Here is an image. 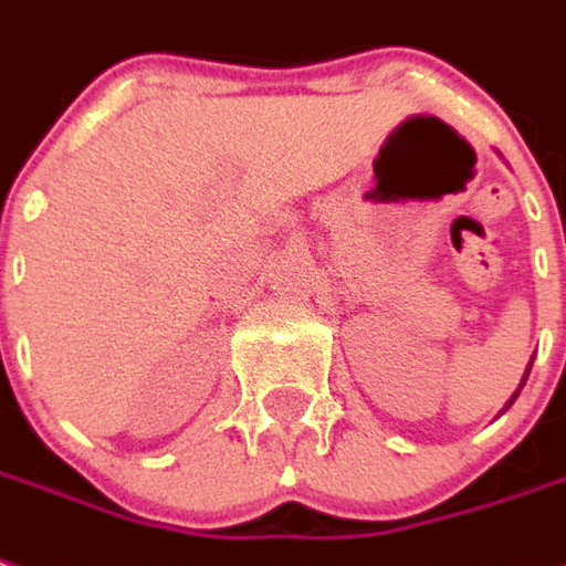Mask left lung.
<instances>
[{"mask_svg": "<svg viewBox=\"0 0 566 566\" xmlns=\"http://www.w3.org/2000/svg\"><path fill=\"white\" fill-rule=\"evenodd\" d=\"M527 374H531V370H527ZM527 374H524V379H527ZM524 379H521V386H524ZM521 386H517V392H521ZM517 392L512 395V398H509V405H512V401H515V398H517ZM509 405H505V407H509Z\"/></svg>", "mask_w": 566, "mask_h": 566, "instance_id": "obj_1", "label": "left lung"}]
</instances>
